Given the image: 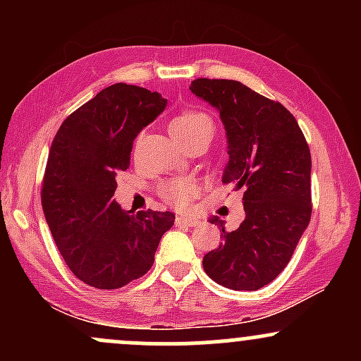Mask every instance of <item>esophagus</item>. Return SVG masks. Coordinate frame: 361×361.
Listing matches in <instances>:
<instances>
[{
  "label": "esophagus",
  "mask_w": 361,
  "mask_h": 361,
  "mask_svg": "<svg viewBox=\"0 0 361 361\" xmlns=\"http://www.w3.org/2000/svg\"><path fill=\"white\" fill-rule=\"evenodd\" d=\"M198 221L193 217V215H178L176 217V226H197Z\"/></svg>",
  "instance_id": "1"
}]
</instances>
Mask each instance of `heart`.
Returning a JSON list of instances; mask_svg holds the SVG:
<instances>
[{
    "instance_id": "obj_1",
    "label": "heart",
    "mask_w": 361,
    "mask_h": 361,
    "mask_svg": "<svg viewBox=\"0 0 361 361\" xmlns=\"http://www.w3.org/2000/svg\"><path fill=\"white\" fill-rule=\"evenodd\" d=\"M169 132L178 142L183 144L200 134H214V120L205 111L186 110L171 120ZM161 193L171 205L181 207L192 197L193 186L188 181L173 180L161 186Z\"/></svg>"
}]
</instances>
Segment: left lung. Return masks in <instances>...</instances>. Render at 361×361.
Returning a JSON list of instances; mask_svg holds the SVG:
<instances>
[{
	"label": "left lung",
	"instance_id": "obj_1",
	"mask_svg": "<svg viewBox=\"0 0 361 361\" xmlns=\"http://www.w3.org/2000/svg\"><path fill=\"white\" fill-rule=\"evenodd\" d=\"M192 93L219 111L226 128L222 183L244 188L246 217L204 256V270L231 290H258L288 264L310 221V151L293 115L234 80L192 81Z\"/></svg>",
	"mask_w": 361,
	"mask_h": 361
}]
</instances>
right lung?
<instances>
[{
    "instance_id": "1",
    "label": "right lung",
    "mask_w": 361,
    "mask_h": 361,
    "mask_svg": "<svg viewBox=\"0 0 361 361\" xmlns=\"http://www.w3.org/2000/svg\"><path fill=\"white\" fill-rule=\"evenodd\" d=\"M168 100L126 82L102 90L62 122L49 152L42 209L54 243L74 275L114 290L151 270L173 212H130L111 200L134 139Z\"/></svg>"
}]
</instances>
